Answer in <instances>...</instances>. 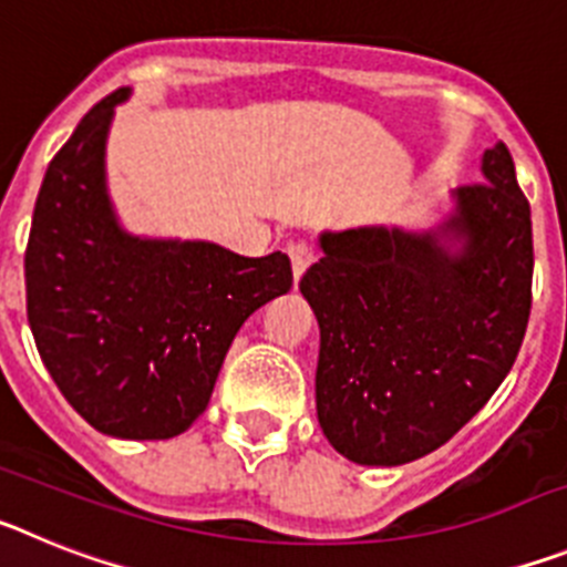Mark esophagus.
I'll use <instances>...</instances> for the list:
<instances>
[{
    "instance_id": "esophagus-1",
    "label": "esophagus",
    "mask_w": 567,
    "mask_h": 567,
    "mask_svg": "<svg viewBox=\"0 0 567 567\" xmlns=\"http://www.w3.org/2000/svg\"><path fill=\"white\" fill-rule=\"evenodd\" d=\"M287 252H289V260H292L295 278H300V275L307 272V267L315 260V249L309 247V244H303V240H295V244H289Z\"/></svg>"
}]
</instances>
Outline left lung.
<instances>
[{"instance_id": "8db88e82", "label": "left lung", "mask_w": 567, "mask_h": 567, "mask_svg": "<svg viewBox=\"0 0 567 567\" xmlns=\"http://www.w3.org/2000/svg\"><path fill=\"white\" fill-rule=\"evenodd\" d=\"M432 229L320 235L300 278L320 327L315 403L338 454L403 465L432 454L497 392L530 315V207L508 147L452 193Z\"/></svg>"}]
</instances>
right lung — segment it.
Instances as JSON below:
<instances>
[{
	"instance_id": "add662e5",
	"label": "right lung",
	"mask_w": 567,
	"mask_h": 567,
	"mask_svg": "<svg viewBox=\"0 0 567 567\" xmlns=\"http://www.w3.org/2000/svg\"><path fill=\"white\" fill-rule=\"evenodd\" d=\"M127 99L130 87L102 99L48 164L24 252L28 323L59 392L96 432L169 440L207 409L244 320L292 289V264L127 233L104 167Z\"/></svg>"
}]
</instances>
